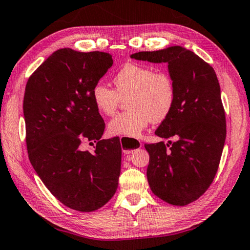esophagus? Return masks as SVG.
I'll use <instances>...</instances> for the list:
<instances>
[{
	"label": "esophagus",
	"mask_w": 250,
	"mask_h": 250,
	"mask_svg": "<svg viewBox=\"0 0 250 250\" xmlns=\"http://www.w3.org/2000/svg\"><path fill=\"white\" fill-rule=\"evenodd\" d=\"M120 142L122 146V150H124V152L125 154L132 153L133 151H136L137 149H139L142 146V144L140 141L131 139V138H121Z\"/></svg>",
	"instance_id": "1"
}]
</instances>
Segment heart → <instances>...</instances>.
<instances>
[{"instance_id": "b5f03b06", "label": "heart", "mask_w": 250, "mask_h": 250, "mask_svg": "<svg viewBox=\"0 0 250 250\" xmlns=\"http://www.w3.org/2000/svg\"><path fill=\"white\" fill-rule=\"evenodd\" d=\"M114 90L102 83L92 89V101L104 116L116 113L121 99H125V112L117 114L108 125L116 136L137 138L150 121L159 124L171 113L176 104V84L167 71H154L139 63H125L112 77Z\"/></svg>"}]
</instances>
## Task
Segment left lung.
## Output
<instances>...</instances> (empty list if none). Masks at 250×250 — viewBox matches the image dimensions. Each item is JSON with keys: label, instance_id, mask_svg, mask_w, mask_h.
<instances>
[{"label": "left lung", "instance_id": "obj_1", "mask_svg": "<svg viewBox=\"0 0 250 250\" xmlns=\"http://www.w3.org/2000/svg\"><path fill=\"white\" fill-rule=\"evenodd\" d=\"M132 59L167 62L176 84V104L156 130L177 141L146 144V178L157 197L173 206L196 201L212 184L226 139V116L215 70L181 46L138 52Z\"/></svg>", "mask_w": 250, "mask_h": 250}]
</instances>
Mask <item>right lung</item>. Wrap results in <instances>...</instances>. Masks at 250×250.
Segmentation results:
<instances>
[{"instance_id":"right-lung-1","label":"right lung","mask_w":250,"mask_h":250,"mask_svg":"<svg viewBox=\"0 0 250 250\" xmlns=\"http://www.w3.org/2000/svg\"><path fill=\"white\" fill-rule=\"evenodd\" d=\"M112 64L106 52L61 49L30 75L25 86L29 159L50 192L78 211L101 208L118 188L121 145L117 138L100 139L105 124L91 96ZM92 141V153L82 149L83 142Z\"/></svg>"}]
</instances>
